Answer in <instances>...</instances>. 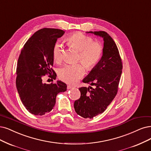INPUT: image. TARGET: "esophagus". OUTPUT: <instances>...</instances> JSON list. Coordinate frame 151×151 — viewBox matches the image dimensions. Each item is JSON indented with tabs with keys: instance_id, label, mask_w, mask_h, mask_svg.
I'll return each mask as SVG.
<instances>
[{
	"instance_id": "obj_1",
	"label": "esophagus",
	"mask_w": 151,
	"mask_h": 151,
	"mask_svg": "<svg viewBox=\"0 0 151 151\" xmlns=\"http://www.w3.org/2000/svg\"><path fill=\"white\" fill-rule=\"evenodd\" d=\"M73 88V86H71V85H68V86H67V88H68V90H69V89H71V88Z\"/></svg>"
}]
</instances>
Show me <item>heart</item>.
<instances>
[{
  "instance_id": "obj_1",
  "label": "heart",
  "mask_w": 151,
  "mask_h": 151,
  "mask_svg": "<svg viewBox=\"0 0 151 151\" xmlns=\"http://www.w3.org/2000/svg\"><path fill=\"white\" fill-rule=\"evenodd\" d=\"M68 46L76 49L79 52V60L88 70H92L99 63L103 53V45L94 42L93 38L81 32L70 35L65 39ZM53 58L56 63L61 62L63 50L61 45L57 43L53 48ZM85 67L81 63L67 64L58 71L59 78L64 82L73 84L85 74Z\"/></svg>"
}]
</instances>
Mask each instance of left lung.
Segmentation results:
<instances>
[{
  "mask_svg": "<svg viewBox=\"0 0 151 151\" xmlns=\"http://www.w3.org/2000/svg\"><path fill=\"white\" fill-rule=\"evenodd\" d=\"M89 33L103 38V53L97 66L83 80L94 88H79L81 96L75 101L74 108L83 118L92 119L103 113L117 94L122 63L118 48L108 33L104 31Z\"/></svg>",
  "mask_w": 151,
  "mask_h": 151,
  "instance_id": "left-lung-1",
  "label": "left lung"
}]
</instances>
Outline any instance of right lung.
Returning <instances> with one entry per match:
<instances>
[{
	"label": "right lung",
	"instance_id": "right-lung-1",
	"mask_svg": "<svg viewBox=\"0 0 151 151\" xmlns=\"http://www.w3.org/2000/svg\"><path fill=\"white\" fill-rule=\"evenodd\" d=\"M64 33L65 31L57 29L39 30L27 41L19 55L16 70L17 89L25 108L34 115L50 112L57 94L66 90V85L61 81L51 84L42 83V78L46 75L56 78L57 75L52 68L53 48L57 39Z\"/></svg>",
	"mask_w": 151,
	"mask_h": 151
}]
</instances>
